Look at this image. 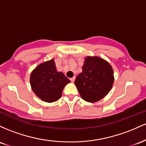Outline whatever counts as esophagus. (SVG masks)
<instances>
[{"label": "esophagus", "mask_w": 146, "mask_h": 146, "mask_svg": "<svg viewBox=\"0 0 146 146\" xmlns=\"http://www.w3.org/2000/svg\"><path fill=\"white\" fill-rule=\"evenodd\" d=\"M75 78H76V77H75V76H74V77H72V78H70V81H71L72 82H74V81H75Z\"/></svg>", "instance_id": "1"}]
</instances>
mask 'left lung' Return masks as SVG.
Returning a JSON list of instances; mask_svg holds the SVG:
<instances>
[{"label": "left lung", "instance_id": "8db88e82", "mask_svg": "<svg viewBox=\"0 0 146 146\" xmlns=\"http://www.w3.org/2000/svg\"><path fill=\"white\" fill-rule=\"evenodd\" d=\"M82 69L74 81L82 99L94 103L108 94L114 83V72L108 62L98 56H87Z\"/></svg>", "mask_w": 146, "mask_h": 146}]
</instances>
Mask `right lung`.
I'll use <instances>...</instances> for the list:
<instances>
[{
  "label": "right lung",
  "mask_w": 146,
  "mask_h": 146,
  "mask_svg": "<svg viewBox=\"0 0 146 146\" xmlns=\"http://www.w3.org/2000/svg\"><path fill=\"white\" fill-rule=\"evenodd\" d=\"M70 82L64 74L57 71L54 58L38 65L30 75L32 90L38 97L47 103L59 99L63 88Z\"/></svg>",
  "instance_id": "1"
}]
</instances>
